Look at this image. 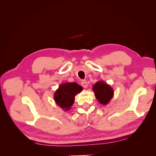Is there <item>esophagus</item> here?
<instances>
[{"label":"esophagus","mask_w":156,"mask_h":156,"mask_svg":"<svg viewBox=\"0 0 156 156\" xmlns=\"http://www.w3.org/2000/svg\"><path fill=\"white\" fill-rule=\"evenodd\" d=\"M81 85L84 87V88H87L88 84H87V82L85 81V80H84V81H82L81 82Z\"/></svg>","instance_id":"esophagus-1"}]
</instances>
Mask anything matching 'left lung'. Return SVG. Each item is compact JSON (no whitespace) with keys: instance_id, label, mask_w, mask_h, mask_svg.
Instances as JSON below:
<instances>
[{"instance_id":"left-lung-1","label":"left lung","mask_w":156,"mask_h":156,"mask_svg":"<svg viewBox=\"0 0 156 156\" xmlns=\"http://www.w3.org/2000/svg\"><path fill=\"white\" fill-rule=\"evenodd\" d=\"M92 90L98 101L103 105H107L114 96L113 88L103 81H98Z\"/></svg>"}]
</instances>
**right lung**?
Wrapping results in <instances>:
<instances>
[{
    "label": "right lung",
    "instance_id": "obj_1",
    "mask_svg": "<svg viewBox=\"0 0 156 156\" xmlns=\"http://www.w3.org/2000/svg\"><path fill=\"white\" fill-rule=\"evenodd\" d=\"M82 90L83 87L77 83H62L54 94L55 101L64 111H68L73 104L75 96Z\"/></svg>",
    "mask_w": 156,
    "mask_h": 156
}]
</instances>
